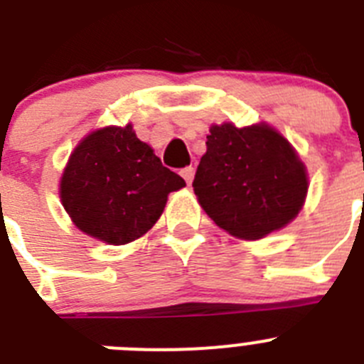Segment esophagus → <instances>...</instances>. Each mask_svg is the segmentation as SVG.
<instances>
[{
  "mask_svg": "<svg viewBox=\"0 0 364 364\" xmlns=\"http://www.w3.org/2000/svg\"><path fill=\"white\" fill-rule=\"evenodd\" d=\"M180 175L184 176V180L186 182H188V184H191L193 182V176H195V167H184V169H182V171H180Z\"/></svg>",
  "mask_w": 364,
  "mask_h": 364,
  "instance_id": "1",
  "label": "esophagus"
}]
</instances>
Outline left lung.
Here are the masks:
<instances>
[{"mask_svg":"<svg viewBox=\"0 0 364 364\" xmlns=\"http://www.w3.org/2000/svg\"><path fill=\"white\" fill-rule=\"evenodd\" d=\"M193 189L211 220L255 240L297 217L308 191L306 169L284 136L260 124L213 125Z\"/></svg>","mask_w":364,"mask_h":364,"instance_id":"obj_1","label":"left lung"}]
</instances>
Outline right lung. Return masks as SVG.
Masks as SVG:
<instances>
[{"label": "right lung", "instance_id": "right-lung-1", "mask_svg": "<svg viewBox=\"0 0 364 364\" xmlns=\"http://www.w3.org/2000/svg\"><path fill=\"white\" fill-rule=\"evenodd\" d=\"M184 186L125 125L83 138L63 171L60 197L83 233L120 246L149 231L167 195Z\"/></svg>", "mask_w": 364, "mask_h": 364}]
</instances>
